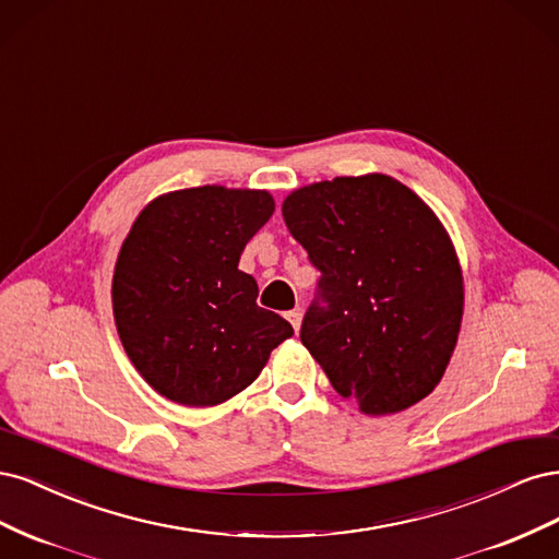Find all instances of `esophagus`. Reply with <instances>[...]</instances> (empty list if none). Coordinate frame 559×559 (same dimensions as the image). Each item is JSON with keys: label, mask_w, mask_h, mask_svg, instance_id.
<instances>
[{"label": "esophagus", "mask_w": 559, "mask_h": 559, "mask_svg": "<svg viewBox=\"0 0 559 559\" xmlns=\"http://www.w3.org/2000/svg\"><path fill=\"white\" fill-rule=\"evenodd\" d=\"M286 319L292 321V326H294V331L298 333L300 331V324H302V312L300 310H294V312H289L286 314Z\"/></svg>", "instance_id": "obj_1"}]
</instances>
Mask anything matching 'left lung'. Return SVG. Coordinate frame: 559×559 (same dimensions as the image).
<instances>
[{"label":"left lung","instance_id":"obj_1","mask_svg":"<svg viewBox=\"0 0 559 559\" xmlns=\"http://www.w3.org/2000/svg\"><path fill=\"white\" fill-rule=\"evenodd\" d=\"M286 228L321 273L300 341L341 396L394 415L441 382L460 337L464 277L433 210L394 177H335L289 193Z\"/></svg>","mask_w":559,"mask_h":559}]
</instances>
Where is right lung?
I'll list each match as a JSON object with an SVG mask.
<instances>
[{
  "instance_id": "right-lung-1",
  "label": "right lung",
  "mask_w": 559,
  "mask_h": 559,
  "mask_svg": "<svg viewBox=\"0 0 559 559\" xmlns=\"http://www.w3.org/2000/svg\"><path fill=\"white\" fill-rule=\"evenodd\" d=\"M275 212L267 191L198 186L163 193L118 251L111 302L123 349L165 399L210 408L240 394L294 329L257 306L238 267Z\"/></svg>"
}]
</instances>
